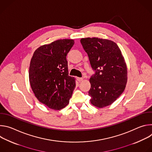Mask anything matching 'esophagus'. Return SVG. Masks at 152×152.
<instances>
[{
  "instance_id": "34e87169",
  "label": "esophagus",
  "mask_w": 152,
  "mask_h": 152,
  "mask_svg": "<svg viewBox=\"0 0 152 152\" xmlns=\"http://www.w3.org/2000/svg\"><path fill=\"white\" fill-rule=\"evenodd\" d=\"M83 78L82 77H77V80L79 81V82H81L82 80H83Z\"/></svg>"
}]
</instances>
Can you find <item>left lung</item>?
Here are the masks:
<instances>
[{
  "instance_id": "left-lung-1",
  "label": "left lung",
  "mask_w": 152,
  "mask_h": 152,
  "mask_svg": "<svg viewBox=\"0 0 152 152\" xmlns=\"http://www.w3.org/2000/svg\"><path fill=\"white\" fill-rule=\"evenodd\" d=\"M80 42L96 71L90 79V102L100 108L109 106L123 93L127 83V66L121 52L109 39L85 38Z\"/></svg>"
}]
</instances>
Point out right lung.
Listing matches in <instances>:
<instances>
[{
	"mask_svg": "<svg viewBox=\"0 0 152 152\" xmlns=\"http://www.w3.org/2000/svg\"><path fill=\"white\" fill-rule=\"evenodd\" d=\"M74 40L63 39L38 48L30 62L29 78L37 99L50 109L59 110L69 103L76 86L69 76L66 56Z\"/></svg>",
	"mask_w": 152,
	"mask_h": 152,
	"instance_id": "right-lung-1",
	"label": "right lung"
}]
</instances>
